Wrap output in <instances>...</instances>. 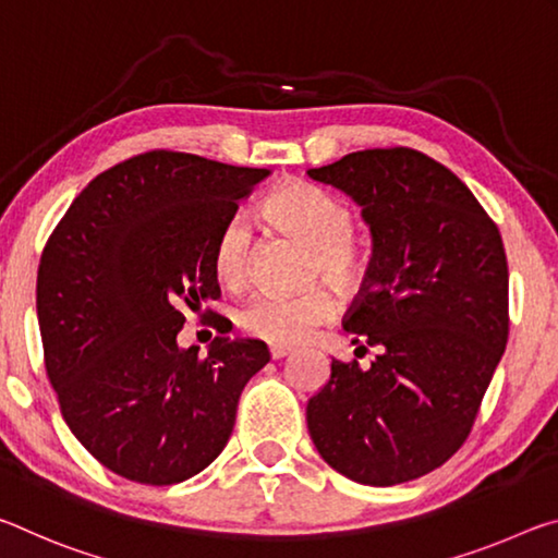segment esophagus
Listing matches in <instances>:
<instances>
[{
    "label": "esophagus",
    "mask_w": 558,
    "mask_h": 558,
    "mask_svg": "<svg viewBox=\"0 0 558 558\" xmlns=\"http://www.w3.org/2000/svg\"><path fill=\"white\" fill-rule=\"evenodd\" d=\"M294 353V349H289V345H269V355L274 361H281L287 359V355Z\"/></svg>",
    "instance_id": "1"
}]
</instances>
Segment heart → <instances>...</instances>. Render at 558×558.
I'll return each instance as SVG.
<instances>
[{"mask_svg": "<svg viewBox=\"0 0 558 558\" xmlns=\"http://www.w3.org/2000/svg\"><path fill=\"white\" fill-rule=\"evenodd\" d=\"M264 215L284 232L312 244V279H331L341 289L359 287L365 254L353 236V213L339 197L308 182H289L267 197ZM252 227L242 215H234L215 240V277L227 289H244L252 279ZM333 314L331 289L312 287L301 294H259L242 308L240 324L257 339L294 345L331 322Z\"/></svg>", "mask_w": 558, "mask_h": 558, "instance_id": "heart-1", "label": "heart"}]
</instances>
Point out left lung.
I'll return each instance as SVG.
<instances>
[{
	"label": "left lung",
	"instance_id": "left-lung-1",
	"mask_svg": "<svg viewBox=\"0 0 558 558\" xmlns=\"http://www.w3.org/2000/svg\"><path fill=\"white\" fill-rule=\"evenodd\" d=\"M308 178L363 207L373 257L343 328L361 351L376 349L365 371L331 361L306 405L308 435L361 485L417 480L468 440L505 353L501 234L452 170L413 148L349 153Z\"/></svg>",
	"mask_w": 558,
	"mask_h": 558
}]
</instances>
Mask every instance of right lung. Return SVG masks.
<instances>
[{
	"instance_id": "obj_1",
	"label": "right lung",
	"mask_w": 558,
	"mask_h": 558,
	"mask_svg": "<svg viewBox=\"0 0 558 558\" xmlns=\"http://www.w3.org/2000/svg\"><path fill=\"white\" fill-rule=\"evenodd\" d=\"M269 175L175 150L100 172L44 246L36 277L44 363L76 440L121 477L178 485L230 440L236 403L269 363L257 339L180 349L182 308L219 299L213 250L236 203ZM213 316V312H209Z\"/></svg>"
}]
</instances>
